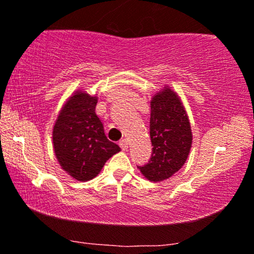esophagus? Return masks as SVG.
<instances>
[{"label": "esophagus", "instance_id": "34e87169", "mask_svg": "<svg viewBox=\"0 0 254 254\" xmlns=\"http://www.w3.org/2000/svg\"><path fill=\"white\" fill-rule=\"evenodd\" d=\"M119 145H120V148L123 149V150H127V149H128V141L127 140H121L119 142Z\"/></svg>", "mask_w": 254, "mask_h": 254}]
</instances>
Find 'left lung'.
Listing matches in <instances>:
<instances>
[{
	"label": "left lung",
	"mask_w": 254,
	"mask_h": 254,
	"mask_svg": "<svg viewBox=\"0 0 254 254\" xmlns=\"http://www.w3.org/2000/svg\"><path fill=\"white\" fill-rule=\"evenodd\" d=\"M151 158L137 166L150 182L169 179L185 164L192 148V129L185 106L175 90L165 85L150 102Z\"/></svg>",
	"instance_id": "1"
}]
</instances>
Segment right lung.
I'll use <instances>...</instances> for the list:
<instances>
[{
  "instance_id": "1",
  "label": "right lung",
  "mask_w": 254,
  "mask_h": 254,
  "mask_svg": "<svg viewBox=\"0 0 254 254\" xmlns=\"http://www.w3.org/2000/svg\"><path fill=\"white\" fill-rule=\"evenodd\" d=\"M98 97L78 89L67 99L53 127V149L59 164L78 182H89L121 149L106 137L96 114Z\"/></svg>"
}]
</instances>
